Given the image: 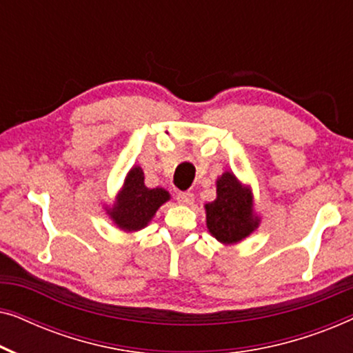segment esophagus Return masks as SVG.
<instances>
[{"mask_svg":"<svg viewBox=\"0 0 353 353\" xmlns=\"http://www.w3.org/2000/svg\"><path fill=\"white\" fill-rule=\"evenodd\" d=\"M176 201L180 202L181 205H191L194 202V194L192 192H178Z\"/></svg>","mask_w":353,"mask_h":353,"instance_id":"1","label":"esophagus"}]
</instances>
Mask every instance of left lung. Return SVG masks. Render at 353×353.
Returning <instances> with one entry per match:
<instances>
[{
    "instance_id": "obj_1",
    "label": "left lung",
    "mask_w": 353,
    "mask_h": 353,
    "mask_svg": "<svg viewBox=\"0 0 353 353\" xmlns=\"http://www.w3.org/2000/svg\"><path fill=\"white\" fill-rule=\"evenodd\" d=\"M204 209L207 230L225 245L241 243L260 225V216L254 210L252 190L228 170L216 178V199L205 204Z\"/></svg>"
}]
</instances>
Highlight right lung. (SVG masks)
<instances>
[{
    "label": "right lung",
    "mask_w": 353,
    "mask_h": 353,
    "mask_svg": "<svg viewBox=\"0 0 353 353\" xmlns=\"http://www.w3.org/2000/svg\"><path fill=\"white\" fill-rule=\"evenodd\" d=\"M170 201V192L163 188H148L139 165H133L125 176L123 185L115 196L112 205L104 210L119 230L133 233L151 223L159 207Z\"/></svg>",
    "instance_id": "obj_1"
}]
</instances>
